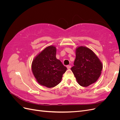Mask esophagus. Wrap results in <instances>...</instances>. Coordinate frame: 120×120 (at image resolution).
Wrapping results in <instances>:
<instances>
[{"instance_id":"esophagus-1","label":"esophagus","mask_w":120,"mask_h":120,"mask_svg":"<svg viewBox=\"0 0 120 120\" xmlns=\"http://www.w3.org/2000/svg\"><path fill=\"white\" fill-rule=\"evenodd\" d=\"M68 69H70L71 68V66H69V65H68V66H67Z\"/></svg>"}]
</instances>
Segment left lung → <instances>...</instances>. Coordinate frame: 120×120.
I'll return each mask as SVG.
<instances>
[{
	"instance_id": "obj_1",
	"label": "left lung",
	"mask_w": 120,
	"mask_h": 120,
	"mask_svg": "<svg viewBox=\"0 0 120 120\" xmlns=\"http://www.w3.org/2000/svg\"><path fill=\"white\" fill-rule=\"evenodd\" d=\"M74 66L71 68L79 84L88 86L95 83L101 75L103 64L96 54L86 46L75 49Z\"/></svg>"
}]
</instances>
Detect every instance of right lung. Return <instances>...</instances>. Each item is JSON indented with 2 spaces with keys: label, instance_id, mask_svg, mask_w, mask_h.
Segmentation results:
<instances>
[{
  "label": "right lung",
  "instance_id": "add662e5",
  "mask_svg": "<svg viewBox=\"0 0 120 120\" xmlns=\"http://www.w3.org/2000/svg\"><path fill=\"white\" fill-rule=\"evenodd\" d=\"M56 49L53 45L46 47L32 61L31 70L36 80L41 86L53 88L60 82L67 70L56 58Z\"/></svg>",
  "mask_w": 120,
  "mask_h": 120
}]
</instances>
